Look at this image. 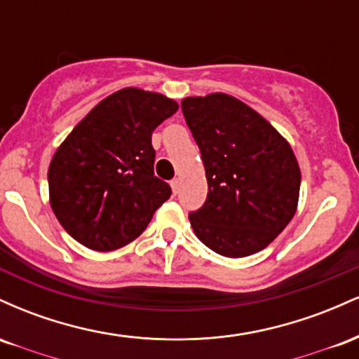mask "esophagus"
I'll return each mask as SVG.
<instances>
[{
    "label": "esophagus",
    "instance_id": "obj_1",
    "mask_svg": "<svg viewBox=\"0 0 359 359\" xmlns=\"http://www.w3.org/2000/svg\"><path fill=\"white\" fill-rule=\"evenodd\" d=\"M170 185H172V191H174V194H177V192H179V185H180V182H179V179H172V182H170Z\"/></svg>",
    "mask_w": 359,
    "mask_h": 359
}]
</instances>
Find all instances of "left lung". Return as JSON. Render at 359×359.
I'll return each instance as SVG.
<instances>
[{
    "instance_id": "obj_1",
    "label": "left lung",
    "mask_w": 359,
    "mask_h": 359,
    "mask_svg": "<svg viewBox=\"0 0 359 359\" xmlns=\"http://www.w3.org/2000/svg\"><path fill=\"white\" fill-rule=\"evenodd\" d=\"M182 113L208 177L203 208L189 212L201 241L241 258L269 246L294 217L300 168L278 131L226 94L187 97Z\"/></svg>"
}]
</instances>
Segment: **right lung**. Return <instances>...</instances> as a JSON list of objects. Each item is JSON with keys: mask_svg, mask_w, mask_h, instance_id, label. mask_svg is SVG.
Instances as JSON below:
<instances>
[{"mask_svg": "<svg viewBox=\"0 0 359 359\" xmlns=\"http://www.w3.org/2000/svg\"><path fill=\"white\" fill-rule=\"evenodd\" d=\"M179 109L162 94L126 88L102 100L72 130L48 168L50 204L64 229L96 251L145 231L172 189L155 177L151 133Z\"/></svg>", "mask_w": 359, "mask_h": 359, "instance_id": "add662e5", "label": "right lung"}]
</instances>
